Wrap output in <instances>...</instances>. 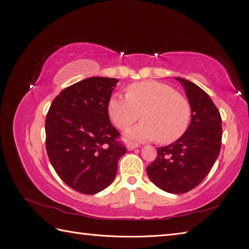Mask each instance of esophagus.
<instances>
[{
    "label": "esophagus",
    "instance_id": "1",
    "mask_svg": "<svg viewBox=\"0 0 249 249\" xmlns=\"http://www.w3.org/2000/svg\"><path fill=\"white\" fill-rule=\"evenodd\" d=\"M138 147V144H136V143H127L126 144V148H127V150H133V149H135V148H137Z\"/></svg>",
    "mask_w": 249,
    "mask_h": 249
}]
</instances>
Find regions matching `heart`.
<instances>
[{"instance_id": "obj_1", "label": "heart", "mask_w": 249, "mask_h": 249, "mask_svg": "<svg viewBox=\"0 0 249 249\" xmlns=\"http://www.w3.org/2000/svg\"><path fill=\"white\" fill-rule=\"evenodd\" d=\"M108 114L118 129L126 130L141 118L143 122L127 130L125 138L136 141L158 140L162 144L177 141L187 131L191 106L185 96L171 86L157 81L134 83L126 96L112 94Z\"/></svg>"}]
</instances>
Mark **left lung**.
<instances>
[{"instance_id":"8db88e82","label":"left lung","mask_w":249,"mask_h":249,"mask_svg":"<svg viewBox=\"0 0 249 249\" xmlns=\"http://www.w3.org/2000/svg\"><path fill=\"white\" fill-rule=\"evenodd\" d=\"M182 84L191 106V122L182 137L157 148V158L146 168L150 180L163 191L183 194L194 189L212 169L221 147V116L211 97L194 83Z\"/></svg>"}]
</instances>
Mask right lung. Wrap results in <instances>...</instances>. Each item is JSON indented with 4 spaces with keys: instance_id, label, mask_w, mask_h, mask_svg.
Segmentation results:
<instances>
[{
    "instance_id": "right-lung-1",
    "label": "right lung",
    "mask_w": 249,
    "mask_h": 249,
    "mask_svg": "<svg viewBox=\"0 0 249 249\" xmlns=\"http://www.w3.org/2000/svg\"><path fill=\"white\" fill-rule=\"evenodd\" d=\"M117 79L91 77L63 89L46 119L49 159L63 182L80 193H99L114 180L125 146L117 141L108 102Z\"/></svg>"
}]
</instances>
